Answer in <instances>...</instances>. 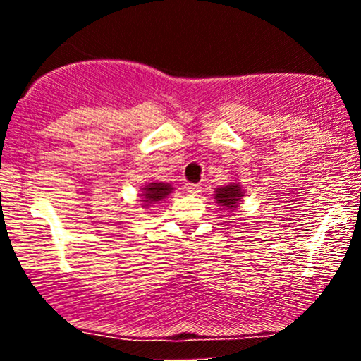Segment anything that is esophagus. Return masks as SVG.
<instances>
[{
    "mask_svg": "<svg viewBox=\"0 0 361 361\" xmlns=\"http://www.w3.org/2000/svg\"><path fill=\"white\" fill-rule=\"evenodd\" d=\"M186 192H188L190 197H198V195L202 193V186L197 185V183L186 185Z\"/></svg>",
    "mask_w": 361,
    "mask_h": 361,
    "instance_id": "esophagus-1",
    "label": "esophagus"
}]
</instances>
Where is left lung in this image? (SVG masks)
I'll use <instances>...</instances> for the list:
<instances>
[{
	"instance_id": "left-lung-1",
	"label": "left lung",
	"mask_w": 361,
	"mask_h": 361,
	"mask_svg": "<svg viewBox=\"0 0 361 361\" xmlns=\"http://www.w3.org/2000/svg\"><path fill=\"white\" fill-rule=\"evenodd\" d=\"M215 202L222 207V210H235L239 202L244 197L243 185L239 181H231V183L219 186L214 193Z\"/></svg>"
}]
</instances>
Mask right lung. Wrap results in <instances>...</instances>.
<instances>
[{"instance_id":"add662e5","label":"right lung","mask_w":361,"mask_h":361,"mask_svg":"<svg viewBox=\"0 0 361 361\" xmlns=\"http://www.w3.org/2000/svg\"><path fill=\"white\" fill-rule=\"evenodd\" d=\"M173 193L171 183H163V181H151L140 188V202L142 207H149L159 204L163 198H168V195Z\"/></svg>"}]
</instances>
